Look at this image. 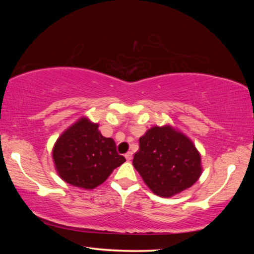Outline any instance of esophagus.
<instances>
[{"label": "esophagus", "instance_id": "obj_1", "mask_svg": "<svg viewBox=\"0 0 254 254\" xmlns=\"http://www.w3.org/2000/svg\"><path fill=\"white\" fill-rule=\"evenodd\" d=\"M132 157H133V153H132V152H127V153L126 154V158H127V161H130V160L132 159Z\"/></svg>", "mask_w": 254, "mask_h": 254}]
</instances>
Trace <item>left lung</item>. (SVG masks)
Masks as SVG:
<instances>
[{
    "label": "left lung",
    "mask_w": 254,
    "mask_h": 254,
    "mask_svg": "<svg viewBox=\"0 0 254 254\" xmlns=\"http://www.w3.org/2000/svg\"><path fill=\"white\" fill-rule=\"evenodd\" d=\"M133 166L150 191L161 197H171L191 188L203 171L195 145L170 124L155 126L139 137Z\"/></svg>",
    "instance_id": "obj_1"
}]
</instances>
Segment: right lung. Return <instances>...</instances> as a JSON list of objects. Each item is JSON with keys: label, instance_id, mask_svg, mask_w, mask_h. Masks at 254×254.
<instances>
[{"label": "right lung", "instance_id": "right-lung-1", "mask_svg": "<svg viewBox=\"0 0 254 254\" xmlns=\"http://www.w3.org/2000/svg\"><path fill=\"white\" fill-rule=\"evenodd\" d=\"M98 127V123L82 117L55 143L52 159L56 170L71 186L93 190L126 161L117 153L115 141L102 136Z\"/></svg>", "mask_w": 254, "mask_h": 254}]
</instances>
